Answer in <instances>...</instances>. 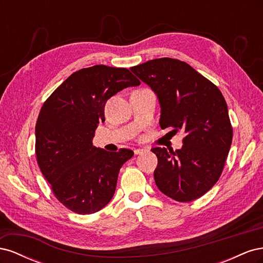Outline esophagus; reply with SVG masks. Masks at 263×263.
Wrapping results in <instances>:
<instances>
[{
  "label": "esophagus",
  "instance_id": "obj_1",
  "mask_svg": "<svg viewBox=\"0 0 263 263\" xmlns=\"http://www.w3.org/2000/svg\"><path fill=\"white\" fill-rule=\"evenodd\" d=\"M145 149L144 148H136V149H134V154L135 155H140V154H142V153H145Z\"/></svg>",
  "mask_w": 263,
  "mask_h": 263
}]
</instances>
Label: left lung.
<instances>
[{
    "mask_svg": "<svg viewBox=\"0 0 263 263\" xmlns=\"http://www.w3.org/2000/svg\"><path fill=\"white\" fill-rule=\"evenodd\" d=\"M130 70L157 94L161 128L184 133L173 151L156 147L154 177L158 189L178 202H191L210 191L224 169L233 140L226 101L218 87L184 61L149 60Z\"/></svg>",
    "mask_w": 263,
    "mask_h": 263,
    "instance_id": "8db88e82",
    "label": "left lung"
}]
</instances>
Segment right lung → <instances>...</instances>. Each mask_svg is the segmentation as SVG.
Returning a JSON list of instances; mask_svg holds the SVG:
<instances>
[{
	"label": "right lung",
	"instance_id": "add662e5",
	"mask_svg": "<svg viewBox=\"0 0 263 263\" xmlns=\"http://www.w3.org/2000/svg\"><path fill=\"white\" fill-rule=\"evenodd\" d=\"M140 81L126 68L97 65L73 72L46 100L36 123V157L55 198L77 214H93L109 203L118 172L134 156L92 145L105 121L109 98Z\"/></svg>",
	"mask_w": 263,
	"mask_h": 263
}]
</instances>
